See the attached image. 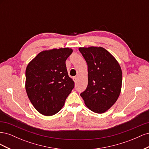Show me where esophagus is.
I'll return each mask as SVG.
<instances>
[{"mask_svg":"<svg viewBox=\"0 0 149 149\" xmlns=\"http://www.w3.org/2000/svg\"><path fill=\"white\" fill-rule=\"evenodd\" d=\"M73 80H74V82L77 81V80H78V77H77V76H74V77L73 78Z\"/></svg>","mask_w":149,"mask_h":149,"instance_id":"34e87169","label":"esophagus"}]
</instances>
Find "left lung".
I'll return each instance as SVG.
<instances>
[{"mask_svg": "<svg viewBox=\"0 0 149 149\" xmlns=\"http://www.w3.org/2000/svg\"><path fill=\"white\" fill-rule=\"evenodd\" d=\"M88 65V84L81 93L88 109L104 113L114 104L120 95L123 73L118 61L101 47H79Z\"/></svg>", "mask_w": 149, "mask_h": 149, "instance_id": "8db88e82", "label": "left lung"}]
</instances>
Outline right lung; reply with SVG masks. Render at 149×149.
<instances>
[{"instance_id": "add662e5", "label": "right lung", "mask_w": 149, "mask_h": 149, "mask_svg": "<svg viewBox=\"0 0 149 149\" xmlns=\"http://www.w3.org/2000/svg\"><path fill=\"white\" fill-rule=\"evenodd\" d=\"M72 52L69 48L44 50L26 66V92L40 114L46 116L56 114L74 88V83L68 74L65 63Z\"/></svg>"}]
</instances>
